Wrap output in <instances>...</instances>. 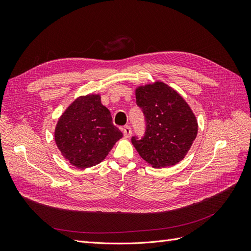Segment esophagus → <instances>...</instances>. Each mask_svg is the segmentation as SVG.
I'll return each instance as SVG.
<instances>
[{
	"instance_id": "obj_1",
	"label": "esophagus",
	"mask_w": 251,
	"mask_h": 251,
	"mask_svg": "<svg viewBox=\"0 0 251 251\" xmlns=\"http://www.w3.org/2000/svg\"><path fill=\"white\" fill-rule=\"evenodd\" d=\"M123 132H124V136L126 138H128L131 136V134H132V130H131V127L128 126H124L123 127Z\"/></svg>"
}]
</instances>
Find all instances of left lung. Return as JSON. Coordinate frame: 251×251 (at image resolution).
<instances>
[{"instance_id":"8db88e82","label":"left lung","mask_w":251,"mask_h":251,"mask_svg":"<svg viewBox=\"0 0 251 251\" xmlns=\"http://www.w3.org/2000/svg\"><path fill=\"white\" fill-rule=\"evenodd\" d=\"M136 103L146 119L143 137H132L138 154L156 169L180 162L198 133V123L189 105L161 81L136 89Z\"/></svg>"}]
</instances>
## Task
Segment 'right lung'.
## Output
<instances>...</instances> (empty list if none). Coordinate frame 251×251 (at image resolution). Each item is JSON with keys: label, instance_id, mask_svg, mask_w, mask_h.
I'll return each instance as SVG.
<instances>
[{"label": "right lung", "instance_id": "right-lung-1", "mask_svg": "<svg viewBox=\"0 0 251 251\" xmlns=\"http://www.w3.org/2000/svg\"><path fill=\"white\" fill-rule=\"evenodd\" d=\"M121 137L110 111L94 94L76 98L58 119L54 132L60 153L79 169L101 162Z\"/></svg>", "mask_w": 251, "mask_h": 251}]
</instances>
